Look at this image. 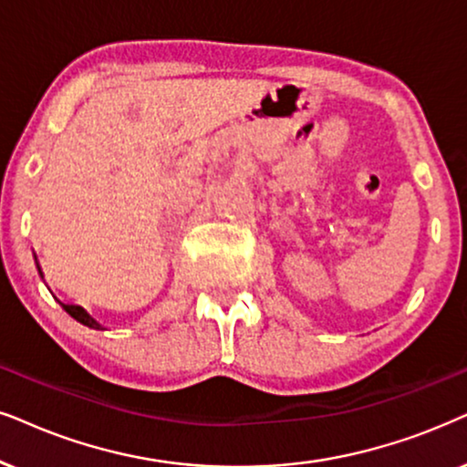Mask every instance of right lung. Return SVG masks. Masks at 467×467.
Segmentation results:
<instances>
[{
    "label": "right lung",
    "instance_id": "obj_1",
    "mask_svg": "<svg viewBox=\"0 0 467 467\" xmlns=\"http://www.w3.org/2000/svg\"><path fill=\"white\" fill-rule=\"evenodd\" d=\"M38 270H40V265H38ZM62 306H64V311L70 315V317L77 319V322H81L83 326H89V328H96V330L100 328V326L96 324L94 319L86 313V308H81V306H77V305H62Z\"/></svg>",
    "mask_w": 467,
    "mask_h": 467
}]
</instances>
